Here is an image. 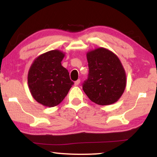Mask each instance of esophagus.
Masks as SVG:
<instances>
[{"instance_id":"esophagus-1","label":"esophagus","mask_w":157,"mask_h":157,"mask_svg":"<svg viewBox=\"0 0 157 157\" xmlns=\"http://www.w3.org/2000/svg\"><path fill=\"white\" fill-rule=\"evenodd\" d=\"M80 82H81L80 79H78V80L76 81H75V82H74V85H75V86H78V84H79V83H80Z\"/></svg>"}]
</instances>
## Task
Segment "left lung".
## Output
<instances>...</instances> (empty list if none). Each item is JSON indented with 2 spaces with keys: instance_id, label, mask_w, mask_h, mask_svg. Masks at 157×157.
<instances>
[{
  "instance_id": "obj_1",
  "label": "left lung",
  "mask_w": 157,
  "mask_h": 157,
  "mask_svg": "<svg viewBox=\"0 0 157 157\" xmlns=\"http://www.w3.org/2000/svg\"><path fill=\"white\" fill-rule=\"evenodd\" d=\"M89 74L83 90L91 101L101 106L118 101L125 90L126 75L119 57L99 47L88 51Z\"/></svg>"
}]
</instances>
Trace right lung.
I'll return each mask as SVG.
<instances>
[{"instance_id": "1", "label": "right lung", "mask_w": 157, "mask_h": 157, "mask_svg": "<svg viewBox=\"0 0 157 157\" xmlns=\"http://www.w3.org/2000/svg\"><path fill=\"white\" fill-rule=\"evenodd\" d=\"M65 53L51 50L36 58L28 73V85L38 103L54 107L64 99L74 82L68 70L62 66Z\"/></svg>"}]
</instances>
